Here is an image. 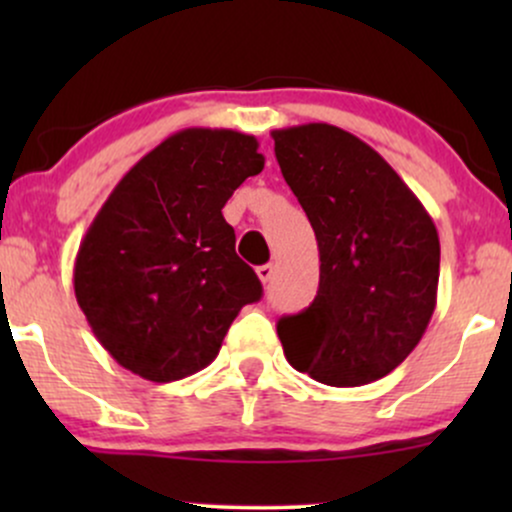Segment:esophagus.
Listing matches in <instances>:
<instances>
[{
	"label": "esophagus",
	"instance_id": "1",
	"mask_svg": "<svg viewBox=\"0 0 512 512\" xmlns=\"http://www.w3.org/2000/svg\"><path fill=\"white\" fill-rule=\"evenodd\" d=\"M272 274H274L272 264H262V267H257V276H260L262 284H267V281L272 279Z\"/></svg>",
	"mask_w": 512,
	"mask_h": 512
}]
</instances>
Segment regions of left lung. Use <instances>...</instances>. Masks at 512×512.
<instances>
[{
    "label": "left lung",
    "instance_id": "1",
    "mask_svg": "<svg viewBox=\"0 0 512 512\" xmlns=\"http://www.w3.org/2000/svg\"><path fill=\"white\" fill-rule=\"evenodd\" d=\"M274 154L320 250V289L276 332L317 383L385 378L424 337L438 298L436 223L373 146L327 125L274 129Z\"/></svg>",
    "mask_w": 512,
    "mask_h": 512
}]
</instances>
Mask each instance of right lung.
<instances>
[{
	"instance_id": "obj_1",
	"label": "right lung",
	"mask_w": 512,
	"mask_h": 512,
	"mask_svg": "<svg viewBox=\"0 0 512 512\" xmlns=\"http://www.w3.org/2000/svg\"><path fill=\"white\" fill-rule=\"evenodd\" d=\"M257 146L236 129L170 134L127 170L81 240L76 303L103 349L144 380L207 368L240 308L260 301L221 214L264 168Z\"/></svg>"
}]
</instances>
